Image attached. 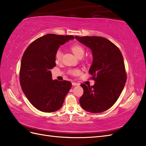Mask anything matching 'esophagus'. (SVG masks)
<instances>
[{
	"label": "esophagus",
	"instance_id": "esophagus-1",
	"mask_svg": "<svg viewBox=\"0 0 146 146\" xmlns=\"http://www.w3.org/2000/svg\"><path fill=\"white\" fill-rule=\"evenodd\" d=\"M80 85L79 83H76V82H72V85L73 86H76V85Z\"/></svg>",
	"mask_w": 146,
	"mask_h": 146
}]
</instances>
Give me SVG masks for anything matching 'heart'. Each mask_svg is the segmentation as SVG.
I'll use <instances>...</instances> for the list:
<instances>
[{"mask_svg":"<svg viewBox=\"0 0 146 146\" xmlns=\"http://www.w3.org/2000/svg\"><path fill=\"white\" fill-rule=\"evenodd\" d=\"M71 50L73 52V54L78 58H82L85 53L84 48H83L82 46H81L80 44H78L71 46ZM62 56H63V54H62V51L60 50V49H58V50L56 52V54H55L56 60L58 61H61V58H62ZM69 72L70 74H71V75H76V74L79 73L80 71L77 69H72V70H70L69 71Z\"/></svg>","mask_w":146,"mask_h":146,"instance_id":"1","label":"heart"}]
</instances>
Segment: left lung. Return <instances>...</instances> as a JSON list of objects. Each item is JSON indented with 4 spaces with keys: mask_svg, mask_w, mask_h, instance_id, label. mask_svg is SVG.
Segmentation results:
<instances>
[{
    "mask_svg": "<svg viewBox=\"0 0 146 146\" xmlns=\"http://www.w3.org/2000/svg\"><path fill=\"white\" fill-rule=\"evenodd\" d=\"M92 50L93 61L89 73L93 86L81 84L83 94L80 104L86 111L100 113L115 103L124 87L127 74L120 49L109 40L100 36H75Z\"/></svg>",
    "mask_w": 146,
    "mask_h": 146,
    "instance_id": "1",
    "label": "left lung"
}]
</instances>
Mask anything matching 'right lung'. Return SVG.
I'll use <instances>...</instances> for the list:
<instances>
[{
  "instance_id": "add662e5",
  "label": "right lung",
  "mask_w": 146,
  "mask_h": 146,
  "mask_svg": "<svg viewBox=\"0 0 146 146\" xmlns=\"http://www.w3.org/2000/svg\"><path fill=\"white\" fill-rule=\"evenodd\" d=\"M73 36L48 34L31 44L22 58L19 73L23 92L34 107L44 112H53L62 107L71 83L52 80L51 70L56 66L55 54L60 45Z\"/></svg>"
}]
</instances>
